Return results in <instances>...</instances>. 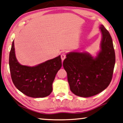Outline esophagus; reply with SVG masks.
I'll return each mask as SVG.
<instances>
[{
  "label": "esophagus",
  "mask_w": 123,
  "mask_h": 123,
  "mask_svg": "<svg viewBox=\"0 0 123 123\" xmlns=\"http://www.w3.org/2000/svg\"><path fill=\"white\" fill-rule=\"evenodd\" d=\"M66 54L65 52L62 53V54L61 55V58H62V61H63L66 58Z\"/></svg>",
  "instance_id": "esophagus-1"
}]
</instances>
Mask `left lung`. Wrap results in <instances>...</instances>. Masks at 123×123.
Masks as SVG:
<instances>
[{
	"mask_svg": "<svg viewBox=\"0 0 123 123\" xmlns=\"http://www.w3.org/2000/svg\"><path fill=\"white\" fill-rule=\"evenodd\" d=\"M101 51L95 58L87 53L70 52L66 55L63 67L68 74L71 92L79 96L88 98L102 92L112 80L115 64V52L112 38L104 25Z\"/></svg>",
	"mask_w": 123,
	"mask_h": 123,
	"instance_id": "1",
	"label": "left lung"
}]
</instances>
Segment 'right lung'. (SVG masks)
Returning <instances> with one entry per match:
<instances>
[{"label": "right lung", "instance_id": "right-lung-1", "mask_svg": "<svg viewBox=\"0 0 123 123\" xmlns=\"http://www.w3.org/2000/svg\"><path fill=\"white\" fill-rule=\"evenodd\" d=\"M12 81L21 92L34 98H44L51 94L55 75L61 68V55L34 67L21 65L15 55L14 41L9 57Z\"/></svg>", "mask_w": 123, "mask_h": 123}]
</instances>
